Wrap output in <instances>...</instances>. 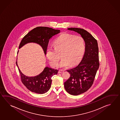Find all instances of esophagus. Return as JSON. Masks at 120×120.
<instances>
[{
	"instance_id": "1",
	"label": "esophagus",
	"mask_w": 120,
	"mask_h": 120,
	"mask_svg": "<svg viewBox=\"0 0 120 120\" xmlns=\"http://www.w3.org/2000/svg\"><path fill=\"white\" fill-rule=\"evenodd\" d=\"M64 72V70H61V69L59 70V71H58L59 73H62V72Z\"/></svg>"
}]
</instances>
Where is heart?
Segmentation results:
<instances>
[{
	"label": "heart",
	"instance_id": "heart-1",
	"mask_svg": "<svg viewBox=\"0 0 120 120\" xmlns=\"http://www.w3.org/2000/svg\"><path fill=\"white\" fill-rule=\"evenodd\" d=\"M54 45L55 49L49 46L46 52V56L52 66H55L60 59L57 52H62L63 59L58 65L60 68H66L69 66V63H78L84 54L85 42L81 36L64 33L54 41Z\"/></svg>",
	"mask_w": 120,
	"mask_h": 120
}]
</instances>
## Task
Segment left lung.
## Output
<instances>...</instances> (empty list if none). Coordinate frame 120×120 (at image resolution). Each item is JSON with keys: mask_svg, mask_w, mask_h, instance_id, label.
I'll return each mask as SVG.
<instances>
[{"mask_svg": "<svg viewBox=\"0 0 120 120\" xmlns=\"http://www.w3.org/2000/svg\"><path fill=\"white\" fill-rule=\"evenodd\" d=\"M81 35L84 39L85 50L80 63L75 67L67 70L70 74L64 82V87L70 94L79 95L86 92L91 87L99 68V49L97 40L83 29L69 28Z\"/></svg>", "mask_w": 120, "mask_h": 120, "instance_id": "8db88e82", "label": "left lung"}]
</instances>
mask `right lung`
I'll return each mask as SVG.
<instances>
[{
  "instance_id": "add662e5",
  "label": "right lung",
  "mask_w": 120,
  "mask_h": 120,
  "mask_svg": "<svg viewBox=\"0 0 120 120\" xmlns=\"http://www.w3.org/2000/svg\"><path fill=\"white\" fill-rule=\"evenodd\" d=\"M60 32V30H54L48 27L40 26L33 29L29 32L23 38L20 44L19 49L29 43L37 44L41 47L46 55L49 39L53 36ZM21 81L23 84L29 90L38 94H43L48 92L51 87V77L58 73V70L46 66L43 71L35 76H27L20 71L18 64Z\"/></svg>"
}]
</instances>
